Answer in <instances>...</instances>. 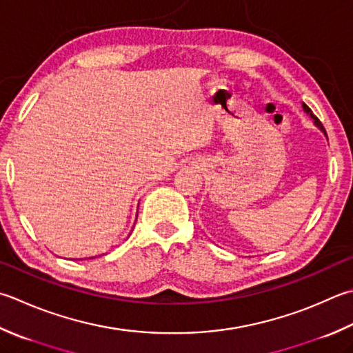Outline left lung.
Here are the masks:
<instances>
[{"mask_svg": "<svg viewBox=\"0 0 353 353\" xmlns=\"http://www.w3.org/2000/svg\"><path fill=\"white\" fill-rule=\"evenodd\" d=\"M303 108H305V112H306L307 114H310V117H312V119L315 121V125H316V127H319V128H320V130L323 131V133H324V134H326V130H324V127H323V123L320 122V119H319V117H316V116H315V114L312 113V110H310V108H309V107L306 105V103H303ZM326 136H327V134H326Z\"/></svg>", "mask_w": 353, "mask_h": 353, "instance_id": "obj_1", "label": "left lung"}]
</instances>
